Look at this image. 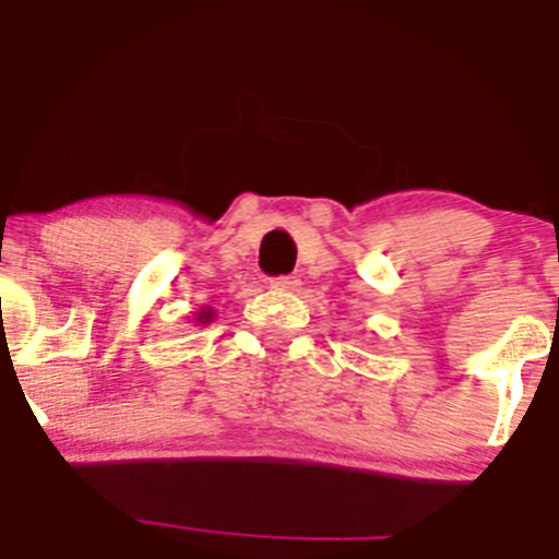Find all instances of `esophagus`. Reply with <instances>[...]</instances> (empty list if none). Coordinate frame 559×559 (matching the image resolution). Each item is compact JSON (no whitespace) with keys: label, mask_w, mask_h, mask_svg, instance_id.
I'll use <instances>...</instances> for the list:
<instances>
[{"label":"esophagus","mask_w":559,"mask_h":559,"mask_svg":"<svg viewBox=\"0 0 559 559\" xmlns=\"http://www.w3.org/2000/svg\"><path fill=\"white\" fill-rule=\"evenodd\" d=\"M299 284V275H275V278H271V286L278 288V292H297Z\"/></svg>","instance_id":"obj_1"}]
</instances>
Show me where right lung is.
I'll return each mask as SVG.
<instances>
[{"label":"right lung","mask_w":559,"mask_h":559,"mask_svg":"<svg viewBox=\"0 0 559 559\" xmlns=\"http://www.w3.org/2000/svg\"><path fill=\"white\" fill-rule=\"evenodd\" d=\"M207 318H210V312H202V316H199V320H202V323H207Z\"/></svg>","instance_id":"1"}]
</instances>
